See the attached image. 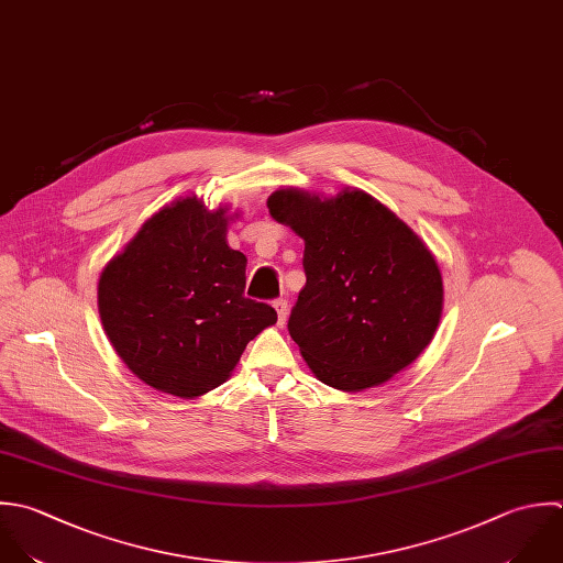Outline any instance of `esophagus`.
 Returning <instances> with one entry per match:
<instances>
[{
	"label": "esophagus",
	"mask_w": 563,
	"mask_h": 563,
	"mask_svg": "<svg viewBox=\"0 0 563 563\" xmlns=\"http://www.w3.org/2000/svg\"><path fill=\"white\" fill-rule=\"evenodd\" d=\"M274 309H276V313H278V324L283 327L285 320H287V316H289V305H287V300H283V298L274 300Z\"/></svg>",
	"instance_id": "obj_1"
}]
</instances>
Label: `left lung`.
<instances>
[{
	"label": "left lung",
	"mask_w": 563,
	"mask_h": 563,
	"mask_svg": "<svg viewBox=\"0 0 563 563\" xmlns=\"http://www.w3.org/2000/svg\"><path fill=\"white\" fill-rule=\"evenodd\" d=\"M267 208L305 241L307 285L287 329L313 375L360 393L408 368L443 313L441 269L419 234L357 188H280Z\"/></svg>",
	"instance_id": "left-lung-1"
}]
</instances>
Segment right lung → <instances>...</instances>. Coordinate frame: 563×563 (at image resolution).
Masks as SVG:
<instances>
[{"mask_svg":"<svg viewBox=\"0 0 563 563\" xmlns=\"http://www.w3.org/2000/svg\"><path fill=\"white\" fill-rule=\"evenodd\" d=\"M228 208L186 197L159 208L102 269L98 313L129 371L195 399L230 379L276 311L245 298L247 258L228 245Z\"/></svg>","mask_w":563,"mask_h":563,"instance_id":"right-lung-1","label":"right lung"}]
</instances>
